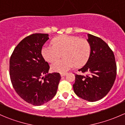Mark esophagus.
Masks as SVG:
<instances>
[{
  "label": "esophagus",
  "mask_w": 125,
  "mask_h": 125,
  "mask_svg": "<svg viewBox=\"0 0 125 125\" xmlns=\"http://www.w3.org/2000/svg\"><path fill=\"white\" fill-rule=\"evenodd\" d=\"M66 74H67V73H60V75H61L62 77L65 76V75H66Z\"/></svg>",
  "instance_id": "34e87169"
}]
</instances>
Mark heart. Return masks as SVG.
<instances>
[{
    "instance_id": "obj_1",
    "label": "heart",
    "mask_w": 125,
    "mask_h": 125,
    "mask_svg": "<svg viewBox=\"0 0 125 125\" xmlns=\"http://www.w3.org/2000/svg\"><path fill=\"white\" fill-rule=\"evenodd\" d=\"M52 45H46L42 50V54L48 62L52 63L61 57L63 59L55 62L51 69L55 72L64 73L75 65L83 66L87 62L91 52V44L86 39L76 36L63 35L52 40Z\"/></svg>"
}]
</instances>
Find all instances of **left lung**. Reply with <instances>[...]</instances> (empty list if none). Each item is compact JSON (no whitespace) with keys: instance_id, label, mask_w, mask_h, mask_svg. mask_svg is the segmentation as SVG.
Instances as JSON below:
<instances>
[{"instance_id":"1","label":"left lung","mask_w":125,"mask_h":125,"mask_svg":"<svg viewBox=\"0 0 125 125\" xmlns=\"http://www.w3.org/2000/svg\"><path fill=\"white\" fill-rule=\"evenodd\" d=\"M91 52L86 65L75 74L74 93L81 99L95 102L109 93L115 82L117 65L113 50L100 37L88 34Z\"/></svg>"}]
</instances>
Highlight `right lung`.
<instances>
[{
    "instance_id": "add662e5",
    "label": "right lung",
    "mask_w": 125,
    "mask_h": 125,
    "mask_svg": "<svg viewBox=\"0 0 125 125\" xmlns=\"http://www.w3.org/2000/svg\"><path fill=\"white\" fill-rule=\"evenodd\" d=\"M48 39V34L27 36L16 46L10 59L14 89L23 100L34 106L42 105L55 96L61 79L58 73L47 74L50 65L43 57L42 48Z\"/></svg>"
}]
</instances>
